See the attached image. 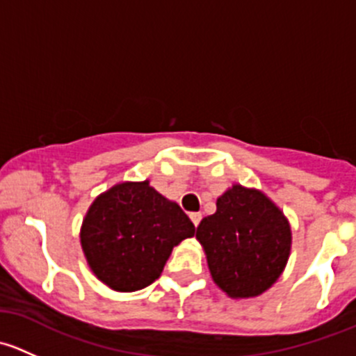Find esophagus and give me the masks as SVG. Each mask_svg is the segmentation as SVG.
<instances>
[{
	"label": "esophagus",
	"mask_w": 356,
	"mask_h": 356,
	"mask_svg": "<svg viewBox=\"0 0 356 356\" xmlns=\"http://www.w3.org/2000/svg\"><path fill=\"white\" fill-rule=\"evenodd\" d=\"M189 218H191V222L195 224V227H198V224L201 220V213H189Z\"/></svg>",
	"instance_id": "esophagus-1"
}]
</instances>
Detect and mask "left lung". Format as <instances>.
Returning a JSON list of instances; mask_svg holds the SVG:
<instances>
[{
	"instance_id": "1",
	"label": "left lung",
	"mask_w": 356,
	"mask_h": 356,
	"mask_svg": "<svg viewBox=\"0 0 356 356\" xmlns=\"http://www.w3.org/2000/svg\"><path fill=\"white\" fill-rule=\"evenodd\" d=\"M211 279L229 298L260 296L288 265L293 234L284 211L264 191L232 184L217 198V211L200 222Z\"/></svg>"
}]
</instances>
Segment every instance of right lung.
Wrapping results in <instances>:
<instances>
[{
  "mask_svg": "<svg viewBox=\"0 0 356 356\" xmlns=\"http://www.w3.org/2000/svg\"><path fill=\"white\" fill-rule=\"evenodd\" d=\"M79 236L96 279L118 293H132L160 277L174 246L193 238L195 225L146 179L118 182L96 196Z\"/></svg>",
  "mask_w": 356,
  "mask_h": 356,
  "instance_id": "add662e5",
  "label": "right lung"
}]
</instances>
